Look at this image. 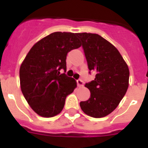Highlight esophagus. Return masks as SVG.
Wrapping results in <instances>:
<instances>
[{"label": "esophagus", "instance_id": "esophagus-1", "mask_svg": "<svg viewBox=\"0 0 148 148\" xmlns=\"http://www.w3.org/2000/svg\"><path fill=\"white\" fill-rule=\"evenodd\" d=\"M77 84L78 86H82L84 85V81L81 79H78L77 80Z\"/></svg>", "mask_w": 148, "mask_h": 148}]
</instances>
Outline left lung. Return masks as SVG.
Returning <instances> with one entry per match:
<instances>
[{"instance_id":"left-lung-1","label":"left lung","mask_w":148,"mask_h":148,"mask_svg":"<svg viewBox=\"0 0 148 148\" xmlns=\"http://www.w3.org/2000/svg\"><path fill=\"white\" fill-rule=\"evenodd\" d=\"M82 42L89 72L95 78L85 86L90 97L80 106L86 114L101 118L112 113L127 92L129 81L128 67L121 54L109 42L97 34L78 33Z\"/></svg>"}]
</instances>
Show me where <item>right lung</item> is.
Returning a JSON list of instances; mask_svg holds the SVG:
<instances>
[{"instance_id":"right-lung-1","label":"right lung","mask_w":148,"mask_h":148,"mask_svg":"<svg viewBox=\"0 0 148 148\" xmlns=\"http://www.w3.org/2000/svg\"><path fill=\"white\" fill-rule=\"evenodd\" d=\"M76 34L54 32L31 48L20 68V88L25 100L40 116L60 113L65 100L77 86L76 81L61 74L66 71L67 53L81 47Z\"/></svg>"}]
</instances>
